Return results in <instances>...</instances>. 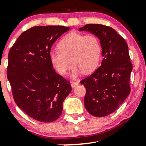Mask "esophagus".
Returning a JSON list of instances; mask_svg holds the SVG:
<instances>
[{"mask_svg":"<svg viewBox=\"0 0 146 146\" xmlns=\"http://www.w3.org/2000/svg\"><path fill=\"white\" fill-rule=\"evenodd\" d=\"M71 85L72 88H75V86H78L79 85V82H71Z\"/></svg>","mask_w":146,"mask_h":146,"instance_id":"1","label":"esophagus"}]
</instances>
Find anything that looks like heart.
<instances>
[{
  "label": "heart",
  "instance_id": "1",
  "mask_svg": "<svg viewBox=\"0 0 146 146\" xmlns=\"http://www.w3.org/2000/svg\"><path fill=\"white\" fill-rule=\"evenodd\" d=\"M58 51L49 53L52 66L58 73L65 75L73 66L71 76L77 78L82 73H89L98 66L101 56L100 40L94 35L71 32L58 44Z\"/></svg>",
  "mask_w": 146,
  "mask_h": 146
}]
</instances>
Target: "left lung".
I'll list each match as a JSON object with an SVG mask.
<instances>
[{
    "instance_id": "8db88e82",
    "label": "left lung",
    "mask_w": 146,
    "mask_h": 146,
    "mask_svg": "<svg viewBox=\"0 0 146 146\" xmlns=\"http://www.w3.org/2000/svg\"><path fill=\"white\" fill-rule=\"evenodd\" d=\"M79 31L93 33L100 40L103 60L93 74L82 80L86 90L84 106L95 117L115 111L130 93L132 64L126 42L115 29L100 24H88Z\"/></svg>"
}]
</instances>
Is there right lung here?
<instances>
[{"instance_id":"1","label":"right lung","mask_w":146,"mask_h":146,"mask_svg":"<svg viewBox=\"0 0 146 146\" xmlns=\"http://www.w3.org/2000/svg\"><path fill=\"white\" fill-rule=\"evenodd\" d=\"M70 29L64 26H36L24 31L8 54L7 79L16 105L41 122L56 121L72 88L53 69L49 58L53 43Z\"/></svg>"}]
</instances>
